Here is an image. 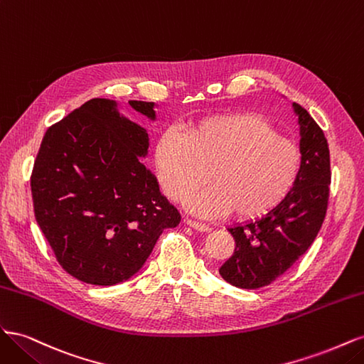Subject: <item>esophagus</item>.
Returning <instances> with one entry per match:
<instances>
[{
	"mask_svg": "<svg viewBox=\"0 0 364 364\" xmlns=\"http://www.w3.org/2000/svg\"><path fill=\"white\" fill-rule=\"evenodd\" d=\"M185 225H188L190 228L199 230V232H209L211 230V228L206 226L205 223H200V222H196V220H191V218H183Z\"/></svg>",
	"mask_w": 364,
	"mask_h": 364,
	"instance_id": "esophagus-1",
	"label": "esophagus"
}]
</instances>
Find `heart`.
<instances>
[{
  "label": "heart",
  "instance_id": "b5f03b06",
  "mask_svg": "<svg viewBox=\"0 0 364 364\" xmlns=\"http://www.w3.org/2000/svg\"><path fill=\"white\" fill-rule=\"evenodd\" d=\"M153 159L164 193L176 202L203 185L208 171L211 185L186 200L203 217L266 214L291 193L302 168L299 147L253 114L203 118L186 136L167 129Z\"/></svg>",
  "mask_w": 364,
  "mask_h": 364
}]
</instances>
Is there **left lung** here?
Listing matches in <instances>:
<instances>
[{
    "mask_svg": "<svg viewBox=\"0 0 364 364\" xmlns=\"http://www.w3.org/2000/svg\"><path fill=\"white\" fill-rule=\"evenodd\" d=\"M301 130L302 168L285 199L255 222L228 228L235 250L222 267V278L238 289H259L287 272L313 245L326 215L329 149L323 130L302 106L293 103Z\"/></svg>",
    "mask_w": 364,
    "mask_h": 364,
    "instance_id": "8db88e82",
    "label": "left lung"
}]
</instances>
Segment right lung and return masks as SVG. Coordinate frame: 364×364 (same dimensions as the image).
Masks as SVG:
<instances>
[{"label": "right lung", "instance_id": "1", "mask_svg": "<svg viewBox=\"0 0 364 364\" xmlns=\"http://www.w3.org/2000/svg\"><path fill=\"white\" fill-rule=\"evenodd\" d=\"M155 119V103L130 100ZM144 127L118 105L92 98L43 135L31 173L36 222L62 269L92 285L127 281L144 266L164 229L181 214L139 158Z\"/></svg>", "mask_w": 364, "mask_h": 364}]
</instances>
